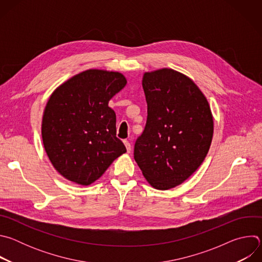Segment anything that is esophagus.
Segmentation results:
<instances>
[{
    "instance_id": "obj_1",
    "label": "esophagus",
    "mask_w": 262,
    "mask_h": 262,
    "mask_svg": "<svg viewBox=\"0 0 262 262\" xmlns=\"http://www.w3.org/2000/svg\"><path fill=\"white\" fill-rule=\"evenodd\" d=\"M123 143H124V145H125V147H126V150H127V152H130V151H132V145H130L129 141L124 140V141H123Z\"/></svg>"
}]
</instances>
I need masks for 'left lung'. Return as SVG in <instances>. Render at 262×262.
Returning a JSON list of instances; mask_svg holds the SVG:
<instances>
[{"mask_svg":"<svg viewBox=\"0 0 262 262\" xmlns=\"http://www.w3.org/2000/svg\"><path fill=\"white\" fill-rule=\"evenodd\" d=\"M142 85L147 120L134 158L154 188L169 190L203 163L213 134L211 111L196 84L173 69L146 72Z\"/></svg>","mask_w":262,"mask_h":262,"instance_id":"obj_1","label":"left lung"}]
</instances>
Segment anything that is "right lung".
Instances as JSON below:
<instances>
[{
	"label": "right lung",
	"mask_w": 262,
	"mask_h": 262,
	"mask_svg": "<svg viewBox=\"0 0 262 262\" xmlns=\"http://www.w3.org/2000/svg\"><path fill=\"white\" fill-rule=\"evenodd\" d=\"M123 74L89 69L51 95L42 118V141L55 169L82 185L97 180L126 152L116 137V114L107 103L124 88Z\"/></svg>",
	"instance_id": "1"
}]
</instances>
